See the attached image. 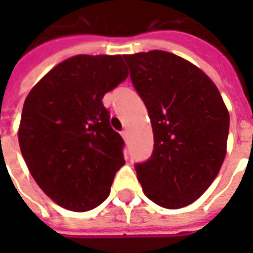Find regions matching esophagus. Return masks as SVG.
<instances>
[{
	"label": "esophagus",
	"instance_id": "esophagus-1",
	"mask_svg": "<svg viewBox=\"0 0 253 253\" xmlns=\"http://www.w3.org/2000/svg\"><path fill=\"white\" fill-rule=\"evenodd\" d=\"M121 135H122V138L125 139V142H127V140H128V132H127L126 130H123L122 132H121Z\"/></svg>",
	"mask_w": 253,
	"mask_h": 253
}]
</instances>
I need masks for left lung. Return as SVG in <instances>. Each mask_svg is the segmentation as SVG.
<instances>
[{"label":"left lung","instance_id":"obj_1","mask_svg":"<svg viewBox=\"0 0 253 253\" xmlns=\"http://www.w3.org/2000/svg\"><path fill=\"white\" fill-rule=\"evenodd\" d=\"M146 105L154 151L135 170L143 192L166 209L193 204L226 156L230 115L215 84L196 65L166 51L125 55Z\"/></svg>","mask_w":253,"mask_h":253}]
</instances>
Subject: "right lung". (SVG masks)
Listing matches in <instances>:
<instances>
[{
	"instance_id": "obj_1",
	"label": "right lung",
	"mask_w": 253,
	"mask_h": 253,
	"mask_svg": "<svg viewBox=\"0 0 253 253\" xmlns=\"http://www.w3.org/2000/svg\"><path fill=\"white\" fill-rule=\"evenodd\" d=\"M121 55H79L51 69L27 95L19 147L37 184L72 211L106 200L125 164L122 136L102 98L126 80Z\"/></svg>"
}]
</instances>
